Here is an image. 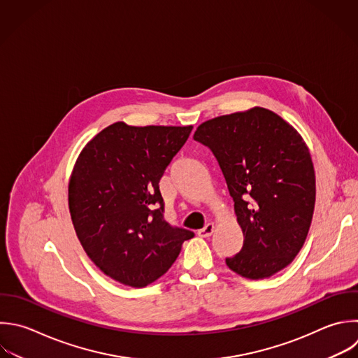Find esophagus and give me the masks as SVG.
Masks as SVG:
<instances>
[{
  "label": "esophagus",
  "mask_w": 358,
  "mask_h": 358,
  "mask_svg": "<svg viewBox=\"0 0 358 358\" xmlns=\"http://www.w3.org/2000/svg\"><path fill=\"white\" fill-rule=\"evenodd\" d=\"M213 232H214V224H213V222H208L204 228L199 229L197 234H199L201 238H208V236H211Z\"/></svg>",
  "instance_id": "obj_1"
}]
</instances>
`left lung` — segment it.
Listing matches in <instances>:
<instances>
[{"label": "left lung", "instance_id": "left-lung-1", "mask_svg": "<svg viewBox=\"0 0 358 358\" xmlns=\"http://www.w3.org/2000/svg\"><path fill=\"white\" fill-rule=\"evenodd\" d=\"M193 138L215 157L243 232L227 266L246 277H270L302 248L315 207V172L301 136L263 108L211 119Z\"/></svg>", "mask_w": 358, "mask_h": 358}]
</instances>
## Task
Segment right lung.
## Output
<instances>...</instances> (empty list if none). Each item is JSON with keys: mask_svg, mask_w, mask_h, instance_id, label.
Here are the masks:
<instances>
[{"mask_svg": "<svg viewBox=\"0 0 358 358\" xmlns=\"http://www.w3.org/2000/svg\"><path fill=\"white\" fill-rule=\"evenodd\" d=\"M192 126L102 130L74 166L69 204L77 236L109 277L145 287L173 264L194 232L165 220L159 179L187 141Z\"/></svg>", "mask_w": 358, "mask_h": 358, "instance_id": "obj_1", "label": "right lung"}]
</instances>
